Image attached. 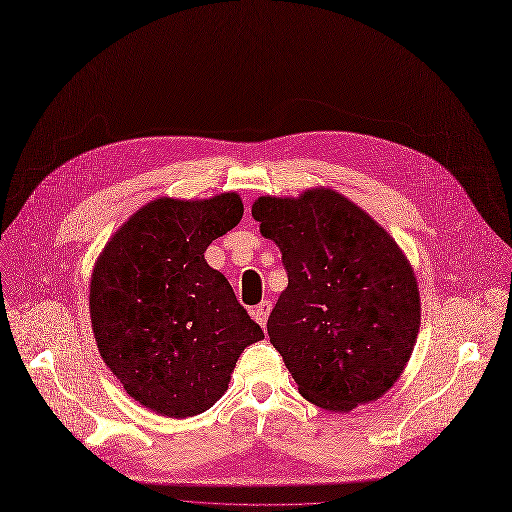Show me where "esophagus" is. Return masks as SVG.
<instances>
[{"label":"esophagus","instance_id":"34e87169","mask_svg":"<svg viewBox=\"0 0 512 512\" xmlns=\"http://www.w3.org/2000/svg\"><path fill=\"white\" fill-rule=\"evenodd\" d=\"M271 302L269 300H263L259 306H255V310H253V318L261 324V327H265L267 324V318H269V312H271Z\"/></svg>","mask_w":512,"mask_h":512}]
</instances>
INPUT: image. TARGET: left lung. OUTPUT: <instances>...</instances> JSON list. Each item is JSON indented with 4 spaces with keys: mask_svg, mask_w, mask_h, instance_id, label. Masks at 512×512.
<instances>
[{
    "mask_svg": "<svg viewBox=\"0 0 512 512\" xmlns=\"http://www.w3.org/2000/svg\"><path fill=\"white\" fill-rule=\"evenodd\" d=\"M253 218L282 251L288 288L267 333L300 394L333 412L380 398L412 355L421 298L394 239L333 190L263 196Z\"/></svg>",
    "mask_w": 512,
    "mask_h": 512,
    "instance_id": "1",
    "label": "left lung"
}]
</instances>
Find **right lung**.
<instances>
[{"instance_id":"1","label":"right lung","mask_w":512,"mask_h":512,"mask_svg":"<svg viewBox=\"0 0 512 512\" xmlns=\"http://www.w3.org/2000/svg\"><path fill=\"white\" fill-rule=\"evenodd\" d=\"M243 218L237 194L138 210L100 255L89 312L104 363L136 402L171 418L208 410L263 331L204 251Z\"/></svg>"}]
</instances>
